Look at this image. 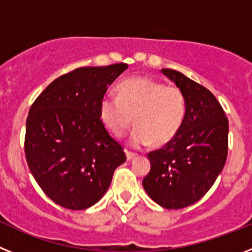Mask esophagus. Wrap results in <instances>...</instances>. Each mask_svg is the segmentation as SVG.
Masks as SVG:
<instances>
[{
    "label": "esophagus",
    "instance_id": "obj_1",
    "mask_svg": "<svg viewBox=\"0 0 252 252\" xmlns=\"http://www.w3.org/2000/svg\"><path fill=\"white\" fill-rule=\"evenodd\" d=\"M125 153H126V158H127V160H131V159H133V158L136 157V154L132 153V151H130V150H127V149L125 150Z\"/></svg>",
    "mask_w": 252,
    "mask_h": 252
}]
</instances>
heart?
I'll use <instances>...</instances> for the list:
<instances>
[{
	"mask_svg": "<svg viewBox=\"0 0 252 252\" xmlns=\"http://www.w3.org/2000/svg\"><path fill=\"white\" fill-rule=\"evenodd\" d=\"M187 99L177 86H165L150 77H133L121 82L117 97L104 95L99 102V117L106 128L124 136L135 120L131 141L135 146L165 145L184 124Z\"/></svg>",
	"mask_w": 252,
	"mask_h": 252,
	"instance_id": "heart-1",
	"label": "heart"
}]
</instances>
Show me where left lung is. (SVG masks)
<instances>
[{"instance_id":"left-lung-1","label":"left lung","mask_w":252,"mask_h":252,"mask_svg":"<svg viewBox=\"0 0 252 252\" xmlns=\"http://www.w3.org/2000/svg\"><path fill=\"white\" fill-rule=\"evenodd\" d=\"M161 72L183 91L187 115L177 136L148 154L151 162L142 186L164 208L179 209L199 201L224 166L228 120L206 87L173 69Z\"/></svg>"}]
</instances>
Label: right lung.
I'll use <instances>...</instances> for the list:
<instances>
[{
  "label": "right lung",
  "instance_id": "obj_1",
  "mask_svg": "<svg viewBox=\"0 0 252 252\" xmlns=\"http://www.w3.org/2000/svg\"><path fill=\"white\" fill-rule=\"evenodd\" d=\"M127 64L82 66L51 82L31 104L25 155L43 192L59 206L81 211L106 193L124 148L99 117V102Z\"/></svg>",
  "mask_w": 252,
  "mask_h": 252
}]
</instances>
